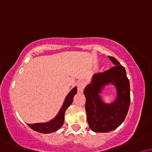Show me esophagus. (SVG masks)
Returning a JSON list of instances; mask_svg holds the SVG:
<instances>
[{
    "label": "esophagus",
    "mask_w": 152,
    "mask_h": 152,
    "mask_svg": "<svg viewBox=\"0 0 152 152\" xmlns=\"http://www.w3.org/2000/svg\"><path fill=\"white\" fill-rule=\"evenodd\" d=\"M85 86H86V83L84 81H79L77 85V88L78 92H83V89H84Z\"/></svg>",
    "instance_id": "obj_1"
}]
</instances>
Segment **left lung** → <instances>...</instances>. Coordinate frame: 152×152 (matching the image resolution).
I'll list each match as a JSON object with an SVG mask.
<instances>
[{"mask_svg":"<svg viewBox=\"0 0 152 152\" xmlns=\"http://www.w3.org/2000/svg\"><path fill=\"white\" fill-rule=\"evenodd\" d=\"M109 58L114 67L102 73L95 74L91 83L85 88L87 121L95 132H109L123 123L130 104V85L124 66L114 57ZM113 84L117 90V98L109 104L102 100L100 94L104 87Z\"/></svg>","mask_w":152,"mask_h":152,"instance_id":"1","label":"left lung"}]
</instances>
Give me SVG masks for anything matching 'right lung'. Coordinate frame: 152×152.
I'll return each instance as SVG.
<instances>
[{
    "mask_svg": "<svg viewBox=\"0 0 152 152\" xmlns=\"http://www.w3.org/2000/svg\"><path fill=\"white\" fill-rule=\"evenodd\" d=\"M77 92V88L75 86L72 90L69 92V94L66 96L64 104L59 110L58 113L56 116L51 120L48 122L44 123H36V124H27L33 130L36 131L37 132L43 134H49L52 132H56L64 124V116L66 109L69 108V106L72 104L74 96L76 94Z\"/></svg>",
    "mask_w": 152,
    "mask_h": 152,
    "instance_id": "right-lung-1",
    "label": "right lung"
}]
</instances>
